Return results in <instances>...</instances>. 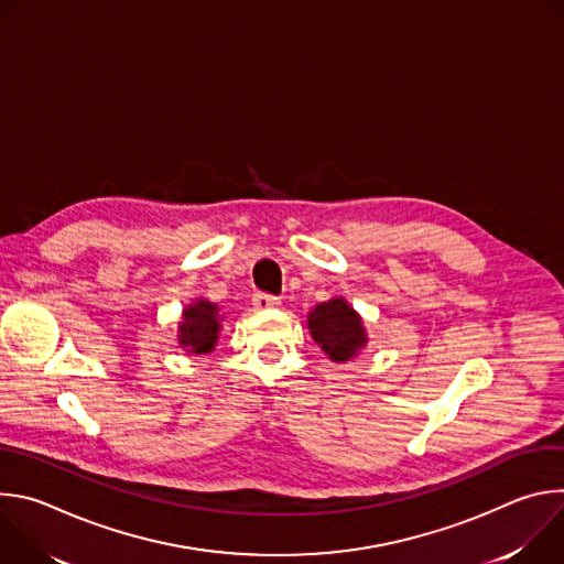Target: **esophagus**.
Here are the masks:
<instances>
[{
	"label": "esophagus",
	"mask_w": 564,
	"mask_h": 564,
	"mask_svg": "<svg viewBox=\"0 0 564 564\" xmlns=\"http://www.w3.org/2000/svg\"><path fill=\"white\" fill-rule=\"evenodd\" d=\"M279 305H281V299L274 296V294H268V292L254 294V307L257 310H274Z\"/></svg>",
	"instance_id": "obj_1"
}]
</instances>
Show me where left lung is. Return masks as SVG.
I'll return each mask as SVG.
<instances>
[{"instance_id": "8db88e82", "label": "left lung", "mask_w": 564, "mask_h": 564, "mask_svg": "<svg viewBox=\"0 0 564 564\" xmlns=\"http://www.w3.org/2000/svg\"><path fill=\"white\" fill-rule=\"evenodd\" d=\"M312 339L330 355L333 361H348L366 344L359 314L344 301L333 299L310 312Z\"/></svg>"}]
</instances>
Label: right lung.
Masks as SVG:
<instances>
[{
	"label": "right lung",
	"instance_id": "obj_1",
	"mask_svg": "<svg viewBox=\"0 0 564 564\" xmlns=\"http://www.w3.org/2000/svg\"><path fill=\"white\" fill-rule=\"evenodd\" d=\"M218 328H220L218 305H214L209 301H198V303L189 305L183 314L178 341L189 352L205 355L214 348V344L218 339Z\"/></svg>",
	"mask_w": 564,
	"mask_h": 564
}]
</instances>
